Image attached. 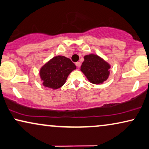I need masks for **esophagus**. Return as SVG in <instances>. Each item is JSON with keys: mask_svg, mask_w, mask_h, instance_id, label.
<instances>
[{"mask_svg": "<svg viewBox=\"0 0 149 149\" xmlns=\"http://www.w3.org/2000/svg\"><path fill=\"white\" fill-rule=\"evenodd\" d=\"M75 65H76V66L77 68H80L81 66V63L80 62H77L76 63H75Z\"/></svg>", "mask_w": 149, "mask_h": 149, "instance_id": "obj_1", "label": "esophagus"}]
</instances>
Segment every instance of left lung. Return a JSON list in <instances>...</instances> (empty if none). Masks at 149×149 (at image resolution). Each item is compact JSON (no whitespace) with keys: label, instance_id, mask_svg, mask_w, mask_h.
Returning <instances> with one entry per match:
<instances>
[{"label":"left lung","instance_id":"left-lung-1","mask_svg":"<svg viewBox=\"0 0 149 149\" xmlns=\"http://www.w3.org/2000/svg\"><path fill=\"white\" fill-rule=\"evenodd\" d=\"M110 65L99 56L90 54L84 56L81 70L89 81L94 84H101L109 77Z\"/></svg>","mask_w":149,"mask_h":149}]
</instances>
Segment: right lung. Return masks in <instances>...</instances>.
Wrapping results in <instances>:
<instances>
[{"instance_id":"obj_1","label":"right lung","mask_w":149,"mask_h":149,"mask_svg":"<svg viewBox=\"0 0 149 149\" xmlns=\"http://www.w3.org/2000/svg\"><path fill=\"white\" fill-rule=\"evenodd\" d=\"M76 65L69 58L58 55L46 63L40 70V76L44 87L56 90L65 83L70 73Z\"/></svg>"}]
</instances>
